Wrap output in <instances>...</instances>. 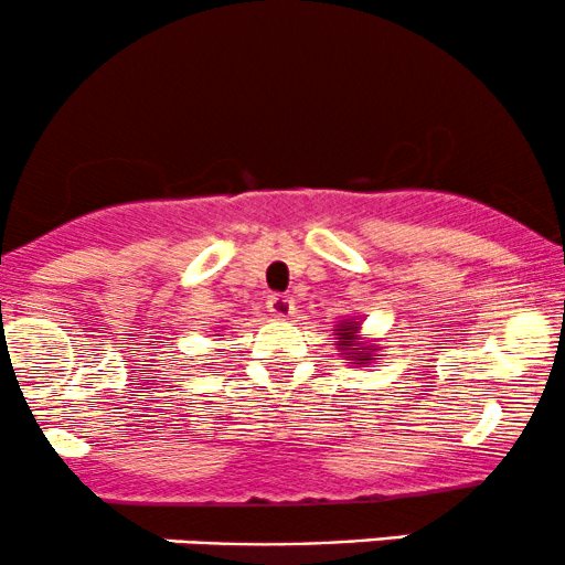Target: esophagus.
<instances>
[{"label":"esophagus","instance_id":"esophagus-1","mask_svg":"<svg viewBox=\"0 0 565 565\" xmlns=\"http://www.w3.org/2000/svg\"><path fill=\"white\" fill-rule=\"evenodd\" d=\"M268 310L274 319H287V316L295 313V300L289 295H270Z\"/></svg>","mask_w":565,"mask_h":565}]
</instances>
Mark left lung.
Segmentation results:
<instances>
[{"label": "left lung", "mask_w": 565, "mask_h": 565, "mask_svg": "<svg viewBox=\"0 0 565 565\" xmlns=\"http://www.w3.org/2000/svg\"><path fill=\"white\" fill-rule=\"evenodd\" d=\"M334 332H337V345H340L348 364H372L377 345H369V342L361 340L359 321L337 323Z\"/></svg>", "instance_id": "left-lung-1"}]
</instances>
